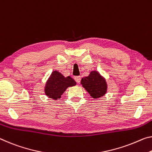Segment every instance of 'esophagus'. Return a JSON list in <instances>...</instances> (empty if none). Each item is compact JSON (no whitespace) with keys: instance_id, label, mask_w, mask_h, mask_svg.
Returning <instances> with one entry per match:
<instances>
[{"instance_id":"obj_1","label":"esophagus","mask_w":152,"mask_h":152,"mask_svg":"<svg viewBox=\"0 0 152 152\" xmlns=\"http://www.w3.org/2000/svg\"><path fill=\"white\" fill-rule=\"evenodd\" d=\"M74 80H76V82L77 83H79L80 82V80H81V77L80 76H75L74 77Z\"/></svg>"}]
</instances>
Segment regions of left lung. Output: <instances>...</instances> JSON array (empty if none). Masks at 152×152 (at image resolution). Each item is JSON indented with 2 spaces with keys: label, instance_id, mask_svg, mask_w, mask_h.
Wrapping results in <instances>:
<instances>
[{
  "label": "left lung",
  "instance_id": "1",
  "mask_svg": "<svg viewBox=\"0 0 152 152\" xmlns=\"http://www.w3.org/2000/svg\"><path fill=\"white\" fill-rule=\"evenodd\" d=\"M80 83L93 98H99L107 92L106 81L97 71H92L88 76L82 78Z\"/></svg>",
  "mask_w": 152,
  "mask_h": 152
}]
</instances>
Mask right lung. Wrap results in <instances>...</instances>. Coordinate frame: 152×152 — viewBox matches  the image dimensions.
Segmentation results:
<instances>
[{
	"label": "right lung",
	"instance_id": "right-lung-1",
	"mask_svg": "<svg viewBox=\"0 0 152 152\" xmlns=\"http://www.w3.org/2000/svg\"><path fill=\"white\" fill-rule=\"evenodd\" d=\"M76 83L70 76L64 77L60 72L53 71L46 83L45 93L49 98L57 100L69 86H73Z\"/></svg>",
	"mask_w": 152,
	"mask_h": 152
}]
</instances>
